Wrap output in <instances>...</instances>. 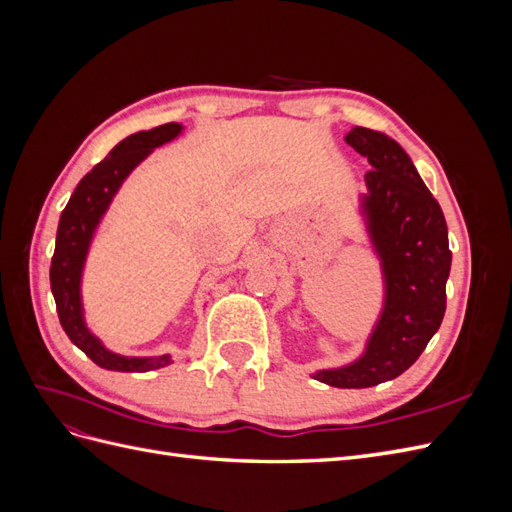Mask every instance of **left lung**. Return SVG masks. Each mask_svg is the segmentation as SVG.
<instances>
[{
  "instance_id": "obj_1",
  "label": "left lung",
  "mask_w": 512,
  "mask_h": 512,
  "mask_svg": "<svg viewBox=\"0 0 512 512\" xmlns=\"http://www.w3.org/2000/svg\"><path fill=\"white\" fill-rule=\"evenodd\" d=\"M346 143L371 164L363 213L382 260L386 297L361 359L314 378L337 389H367L404 374L440 329L453 254L444 213L408 153L369 128H352Z\"/></svg>"
}]
</instances>
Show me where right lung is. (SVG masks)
Listing matches in <instances>:
<instances>
[{
  "label": "right lung",
  "instance_id": "right-lung-1",
  "mask_svg": "<svg viewBox=\"0 0 512 512\" xmlns=\"http://www.w3.org/2000/svg\"><path fill=\"white\" fill-rule=\"evenodd\" d=\"M181 132L179 123H164L153 130L136 132L123 138L108 156L96 164L76 185L66 209L61 211L55 254L51 260V290L57 305V316L70 342L81 348L96 365L111 371H151L170 363V356H121L102 346L96 335H91L83 320L81 305V275L87 250L94 230L100 224L104 211L111 205L119 185L134 166L141 164L149 153L173 141Z\"/></svg>",
  "mask_w": 512,
  "mask_h": 512
}]
</instances>
